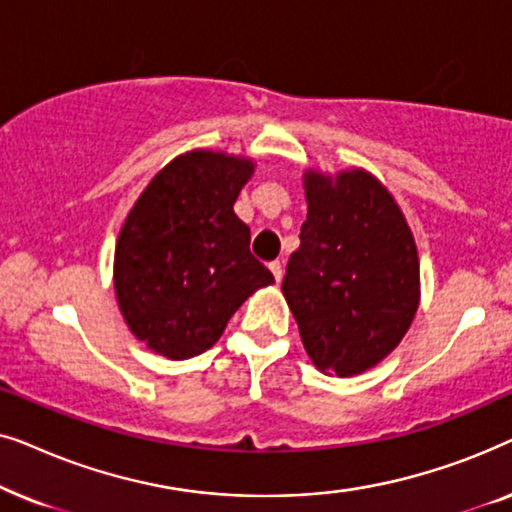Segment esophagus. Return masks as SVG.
Instances as JSON below:
<instances>
[{
    "mask_svg": "<svg viewBox=\"0 0 512 512\" xmlns=\"http://www.w3.org/2000/svg\"><path fill=\"white\" fill-rule=\"evenodd\" d=\"M270 272H272V277L277 279V282H282V277H284V265L279 263V261H272V263H270Z\"/></svg>",
    "mask_w": 512,
    "mask_h": 512,
    "instance_id": "1",
    "label": "esophagus"
}]
</instances>
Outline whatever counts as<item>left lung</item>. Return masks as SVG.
I'll return each instance as SVG.
<instances>
[{
    "instance_id": "8db88e82",
    "label": "left lung",
    "mask_w": 512,
    "mask_h": 512,
    "mask_svg": "<svg viewBox=\"0 0 512 512\" xmlns=\"http://www.w3.org/2000/svg\"><path fill=\"white\" fill-rule=\"evenodd\" d=\"M303 181L307 219L282 291L314 366L352 377L394 352L415 319V237L370 172L307 170Z\"/></svg>"
}]
</instances>
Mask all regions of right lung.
I'll list each match as a JSON object with an SVG mask.
<instances>
[{
    "mask_svg": "<svg viewBox=\"0 0 512 512\" xmlns=\"http://www.w3.org/2000/svg\"><path fill=\"white\" fill-rule=\"evenodd\" d=\"M251 174L249 158L188 151L130 209L116 242L114 289L125 324L153 352L174 361L202 354L251 293L275 282L233 212Z\"/></svg>",
    "mask_w": 512,
    "mask_h": 512,
    "instance_id": "1",
    "label": "right lung"
}]
</instances>
